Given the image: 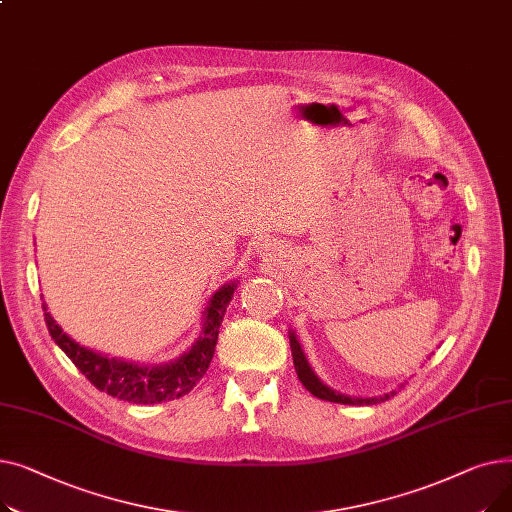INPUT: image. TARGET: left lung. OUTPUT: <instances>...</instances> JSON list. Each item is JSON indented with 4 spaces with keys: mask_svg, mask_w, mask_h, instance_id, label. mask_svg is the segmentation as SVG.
Instances as JSON below:
<instances>
[{
    "mask_svg": "<svg viewBox=\"0 0 512 512\" xmlns=\"http://www.w3.org/2000/svg\"><path fill=\"white\" fill-rule=\"evenodd\" d=\"M290 348H292V359H294V369H297V375L301 384L317 398L321 400H330V402H340V405H378V402L388 400L392 394H384V396H373V398H355V396H344L340 392H334L332 388H328L324 382H321L317 375L311 371L303 351H301V344L299 340L294 338V334H290Z\"/></svg>",
    "mask_w": 512,
    "mask_h": 512,
    "instance_id": "obj_1",
    "label": "left lung"
}]
</instances>
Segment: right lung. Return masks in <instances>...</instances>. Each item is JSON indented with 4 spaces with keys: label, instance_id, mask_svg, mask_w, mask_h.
<instances>
[{
    "label": "right lung",
    "instance_id": "add662e5",
    "mask_svg": "<svg viewBox=\"0 0 512 512\" xmlns=\"http://www.w3.org/2000/svg\"><path fill=\"white\" fill-rule=\"evenodd\" d=\"M236 284H224L218 292L213 294L207 309L203 332L193 344L188 353H184L178 361L159 365V367H145L134 365L118 359H107L99 353L89 351V348L80 346L70 336L62 332V328L53 321L45 311V324L56 340V344L68 355V359L76 365V369L85 375V378L101 392L110 394L114 398L134 402V405H155V402L174 400L193 390V386L203 378L209 369V363L215 353V344H218V334L226 307L234 297Z\"/></svg>",
    "mask_w": 512,
    "mask_h": 512
}]
</instances>
